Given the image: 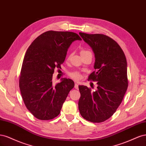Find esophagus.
Listing matches in <instances>:
<instances>
[{
  "mask_svg": "<svg viewBox=\"0 0 146 146\" xmlns=\"http://www.w3.org/2000/svg\"><path fill=\"white\" fill-rule=\"evenodd\" d=\"M75 88H76V89H78V83H75Z\"/></svg>",
  "mask_w": 146,
  "mask_h": 146,
  "instance_id": "34e87169",
  "label": "esophagus"
}]
</instances>
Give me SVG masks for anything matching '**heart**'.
<instances>
[{
	"mask_svg": "<svg viewBox=\"0 0 146 146\" xmlns=\"http://www.w3.org/2000/svg\"><path fill=\"white\" fill-rule=\"evenodd\" d=\"M88 52V51H85V50H82L81 52V54H82V53H84V52ZM70 76H71L72 78H73L74 79H75V80H80V79L82 77V76L81 74L79 73L78 72H74L70 74Z\"/></svg>",
	"mask_w": 146,
	"mask_h": 146,
	"instance_id": "heart-1",
	"label": "heart"
}]
</instances>
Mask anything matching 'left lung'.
I'll return each instance as SVG.
<instances>
[{
    "label": "left lung",
    "instance_id": "8db88e82",
    "mask_svg": "<svg viewBox=\"0 0 146 146\" xmlns=\"http://www.w3.org/2000/svg\"><path fill=\"white\" fill-rule=\"evenodd\" d=\"M95 56L94 68L88 78L97 82L94 91L79 85L78 109L82 116L92 122H102L115 113L128 87L127 63L118 44L102 34L79 33Z\"/></svg>",
    "mask_w": 146,
    "mask_h": 146
}]
</instances>
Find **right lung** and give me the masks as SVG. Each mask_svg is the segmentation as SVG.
Returning a JSON list of instances; mask_svg holds the SVG:
<instances>
[{
    "mask_svg": "<svg viewBox=\"0 0 146 146\" xmlns=\"http://www.w3.org/2000/svg\"><path fill=\"white\" fill-rule=\"evenodd\" d=\"M78 35L70 32L48 31L39 35L26 51L19 77L21 96L26 107L40 120L56 117L69 91L74 87L71 79L63 78L54 85L55 68H60L72 42Z\"/></svg>",
    "mask_w": 146,
    "mask_h": 146,
    "instance_id": "right-lung-1",
    "label": "right lung"
}]
</instances>
